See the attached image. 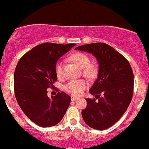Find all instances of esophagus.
<instances>
[{
  "label": "esophagus",
  "instance_id": "1",
  "mask_svg": "<svg viewBox=\"0 0 149 149\" xmlns=\"http://www.w3.org/2000/svg\"><path fill=\"white\" fill-rule=\"evenodd\" d=\"M71 99H72V101H76V100L78 99V98H77V97H74V96H72V95Z\"/></svg>",
  "mask_w": 149,
  "mask_h": 149
}]
</instances>
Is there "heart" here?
Here are the masks:
<instances>
[{
  "label": "heart",
  "mask_w": 149,
  "mask_h": 149,
  "mask_svg": "<svg viewBox=\"0 0 149 149\" xmlns=\"http://www.w3.org/2000/svg\"><path fill=\"white\" fill-rule=\"evenodd\" d=\"M74 62L76 63L79 67L84 69L83 74L89 78L95 77L97 74V70L93 65H91V61L90 57L84 53H74L70 57ZM55 72L58 78L62 77L63 63L61 61H58L55 66ZM88 86V83L83 79H72L67 82L64 85V91L71 95L78 96L83 93L84 90Z\"/></svg>",
  "instance_id": "heart-1"
}]
</instances>
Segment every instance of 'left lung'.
Returning a JSON list of instances; mask_svg holds the SVG:
<instances>
[{
  "instance_id": "left-lung-1",
  "label": "left lung",
  "mask_w": 149,
  "mask_h": 149,
  "mask_svg": "<svg viewBox=\"0 0 149 149\" xmlns=\"http://www.w3.org/2000/svg\"><path fill=\"white\" fill-rule=\"evenodd\" d=\"M75 49L92 54L99 64L98 78L90 89L95 98H85L87 107L82 111V118L93 129L106 130L121 118L131 102L134 87L131 66L121 54L103 42Z\"/></svg>"
}]
</instances>
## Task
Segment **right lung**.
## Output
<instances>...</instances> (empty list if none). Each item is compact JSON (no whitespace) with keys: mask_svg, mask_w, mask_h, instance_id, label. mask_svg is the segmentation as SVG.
Returning a JSON list of instances; mask_svg holds the SVG:
<instances>
[{"mask_svg":"<svg viewBox=\"0 0 149 149\" xmlns=\"http://www.w3.org/2000/svg\"><path fill=\"white\" fill-rule=\"evenodd\" d=\"M76 44L45 42L34 47L18 61L14 72L16 99L26 117L42 127L54 126L64 117L71 98L58 92L51 98L47 89L54 88L58 59Z\"/></svg>","mask_w":149,"mask_h":149,"instance_id":"add662e5","label":"right lung"}]
</instances>
